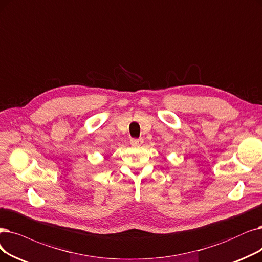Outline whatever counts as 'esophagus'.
<instances>
[{
  "label": "esophagus",
  "instance_id": "34e87169",
  "mask_svg": "<svg viewBox=\"0 0 262 262\" xmlns=\"http://www.w3.org/2000/svg\"><path fill=\"white\" fill-rule=\"evenodd\" d=\"M143 142H144L143 139H131L130 140V144L132 146H140L143 144Z\"/></svg>",
  "mask_w": 262,
  "mask_h": 262
}]
</instances>
